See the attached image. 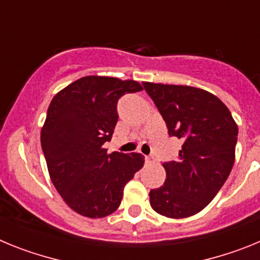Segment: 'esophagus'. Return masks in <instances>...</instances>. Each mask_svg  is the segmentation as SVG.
I'll list each match as a JSON object with an SVG mask.
<instances>
[{
	"mask_svg": "<svg viewBox=\"0 0 260 260\" xmlns=\"http://www.w3.org/2000/svg\"><path fill=\"white\" fill-rule=\"evenodd\" d=\"M144 160H146L147 164H151V162H153V157H151V156H146V157H144Z\"/></svg>",
	"mask_w": 260,
	"mask_h": 260,
	"instance_id": "34e87169",
	"label": "esophagus"
}]
</instances>
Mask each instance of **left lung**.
Here are the masks:
<instances>
[{
  "label": "left lung",
  "instance_id": "obj_1",
  "mask_svg": "<svg viewBox=\"0 0 260 260\" xmlns=\"http://www.w3.org/2000/svg\"><path fill=\"white\" fill-rule=\"evenodd\" d=\"M167 123L183 142L176 161L162 164L167 180L150 191L151 207L171 219L201 212L221 189L236 157L238 127L226 105L202 88L143 82Z\"/></svg>",
  "mask_w": 260,
  "mask_h": 260
}]
</instances>
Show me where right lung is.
I'll use <instances>...</instances> for the list:
<instances>
[{
    "label": "right lung",
    "instance_id": "add662e5",
    "mask_svg": "<svg viewBox=\"0 0 260 260\" xmlns=\"http://www.w3.org/2000/svg\"><path fill=\"white\" fill-rule=\"evenodd\" d=\"M142 89L137 80L89 75L50 102L41 148L53 185L79 215L99 219L113 213L125 185L143 167L141 153H108L104 148L118 121L119 98Z\"/></svg>",
    "mask_w": 260,
    "mask_h": 260
}]
</instances>
